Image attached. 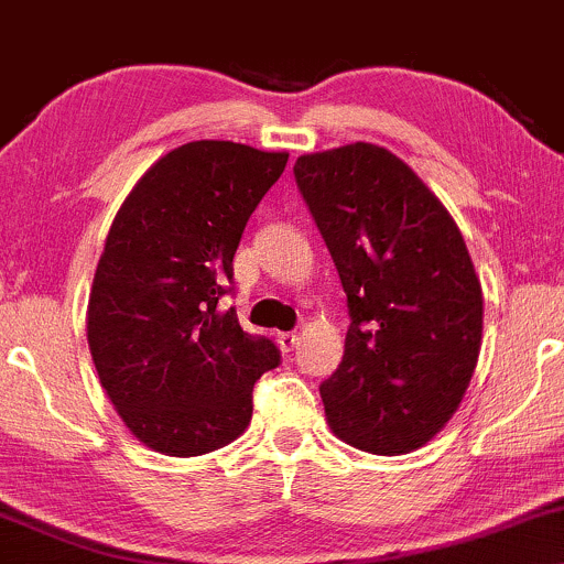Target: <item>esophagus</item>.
I'll return each instance as SVG.
<instances>
[{
  "label": "esophagus",
  "instance_id": "1",
  "mask_svg": "<svg viewBox=\"0 0 564 564\" xmlns=\"http://www.w3.org/2000/svg\"><path fill=\"white\" fill-rule=\"evenodd\" d=\"M278 347H281L283 355H289V351H294L296 344H300V336L296 334H278Z\"/></svg>",
  "mask_w": 564,
  "mask_h": 564
}]
</instances>
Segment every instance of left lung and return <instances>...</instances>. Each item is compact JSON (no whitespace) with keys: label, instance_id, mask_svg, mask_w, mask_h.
<instances>
[{"label":"left lung","instance_id":"obj_1","mask_svg":"<svg viewBox=\"0 0 564 564\" xmlns=\"http://www.w3.org/2000/svg\"><path fill=\"white\" fill-rule=\"evenodd\" d=\"M296 186L341 278L344 359L321 383L330 431L404 454L449 423L478 365L484 294L457 223L389 149L302 154Z\"/></svg>","mask_w":564,"mask_h":564}]
</instances>
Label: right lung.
Listing matches in <instances>:
<instances>
[{
	"label": "right lung",
	"mask_w": 564,
	"mask_h": 564,
	"mask_svg": "<svg viewBox=\"0 0 564 564\" xmlns=\"http://www.w3.org/2000/svg\"><path fill=\"white\" fill-rule=\"evenodd\" d=\"M286 152L192 141L154 162L115 215L86 336L101 389L141 444L196 457L252 420V389L281 362L270 338L220 310L249 215Z\"/></svg>",
	"instance_id": "1"
}]
</instances>
